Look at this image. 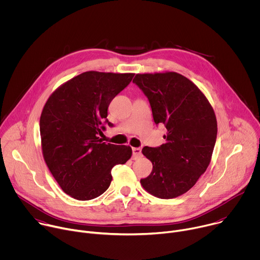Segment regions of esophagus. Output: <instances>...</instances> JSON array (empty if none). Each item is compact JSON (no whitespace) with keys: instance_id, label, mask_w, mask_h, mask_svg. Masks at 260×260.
<instances>
[{"instance_id":"34e87169","label":"esophagus","mask_w":260,"mask_h":260,"mask_svg":"<svg viewBox=\"0 0 260 260\" xmlns=\"http://www.w3.org/2000/svg\"><path fill=\"white\" fill-rule=\"evenodd\" d=\"M132 150H133V157H134V159H137L138 157H140V156L142 155L141 148H136V147H134Z\"/></svg>"}]
</instances>
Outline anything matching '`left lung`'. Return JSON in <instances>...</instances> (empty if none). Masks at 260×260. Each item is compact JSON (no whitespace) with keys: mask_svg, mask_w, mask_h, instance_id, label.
I'll return each mask as SVG.
<instances>
[{"mask_svg":"<svg viewBox=\"0 0 260 260\" xmlns=\"http://www.w3.org/2000/svg\"><path fill=\"white\" fill-rule=\"evenodd\" d=\"M133 82L148 98L155 124L168 129L165 144L142 149L153 169L141 185L159 199L182 196L210 165L217 138L214 110L199 87L176 72L137 74Z\"/></svg>","mask_w":260,"mask_h":260,"instance_id":"obj_1","label":"left lung"}]
</instances>
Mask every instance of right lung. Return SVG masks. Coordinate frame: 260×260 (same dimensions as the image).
<instances>
[{
    "instance_id": "1",
    "label": "right lung",
    "mask_w": 260,
    "mask_h": 260,
    "mask_svg": "<svg viewBox=\"0 0 260 260\" xmlns=\"http://www.w3.org/2000/svg\"><path fill=\"white\" fill-rule=\"evenodd\" d=\"M135 74L89 71L60 85L47 100L40 117L44 160L60 188L79 201L103 194L112 181L111 170L125 164L132 148L99 138L113 126L108 107Z\"/></svg>"
}]
</instances>
